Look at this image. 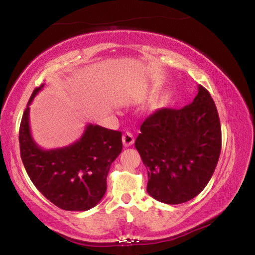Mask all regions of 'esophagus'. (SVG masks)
Here are the masks:
<instances>
[{"label":"esophagus","instance_id":"esophagus-1","mask_svg":"<svg viewBox=\"0 0 255 255\" xmlns=\"http://www.w3.org/2000/svg\"><path fill=\"white\" fill-rule=\"evenodd\" d=\"M133 141H135V138H133V135L130 131H126L123 135V144L125 147H129V146H131L133 144Z\"/></svg>","mask_w":255,"mask_h":255}]
</instances>
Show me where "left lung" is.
Here are the masks:
<instances>
[{"label":"left lung","instance_id":"left-lung-1","mask_svg":"<svg viewBox=\"0 0 255 255\" xmlns=\"http://www.w3.org/2000/svg\"><path fill=\"white\" fill-rule=\"evenodd\" d=\"M147 169V192L167 205L183 204L209 182L222 149L218 112L209 92L181 109H161L141 124L135 141Z\"/></svg>","mask_w":255,"mask_h":255}]
</instances>
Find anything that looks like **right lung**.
Wrapping results in <instances>:
<instances>
[{
  "instance_id": "1",
  "label": "right lung",
  "mask_w": 255,
  "mask_h": 255,
  "mask_svg": "<svg viewBox=\"0 0 255 255\" xmlns=\"http://www.w3.org/2000/svg\"><path fill=\"white\" fill-rule=\"evenodd\" d=\"M44 85L34 89L21 120V159L34 187L55 206L70 211L89 210L105 196L107 175L123 149L122 132L89 124L75 143L41 148L30 130L29 106Z\"/></svg>"
}]
</instances>
